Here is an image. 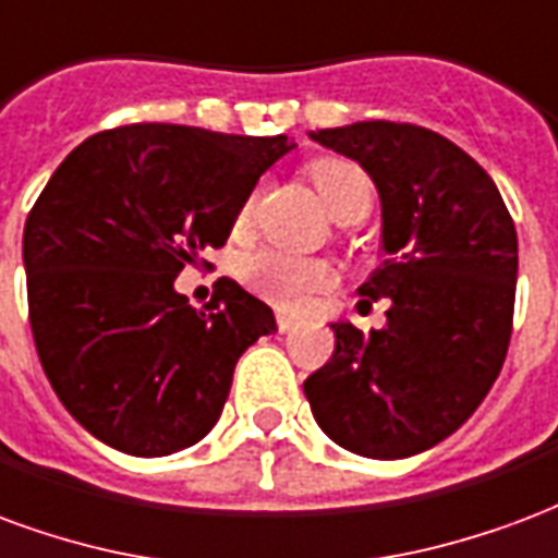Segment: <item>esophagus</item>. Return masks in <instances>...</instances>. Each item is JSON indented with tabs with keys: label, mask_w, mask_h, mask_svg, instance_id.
Segmentation results:
<instances>
[{
	"label": "esophagus",
	"mask_w": 558,
	"mask_h": 558,
	"mask_svg": "<svg viewBox=\"0 0 558 558\" xmlns=\"http://www.w3.org/2000/svg\"><path fill=\"white\" fill-rule=\"evenodd\" d=\"M300 324L294 318H288V315H279V332H296Z\"/></svg>",
	"instance_id": "34e87169"
}]
</instances>
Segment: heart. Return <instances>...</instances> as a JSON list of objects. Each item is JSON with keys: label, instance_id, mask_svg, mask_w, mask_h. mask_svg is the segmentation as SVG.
Segmentation results:
<instances>
[{"label": "heart", "instance_id": "heart-1", "mask_svg": "<svg viewBox=\"0 0 558 558\" xmlns=\"http://www.w3.org/2000/svg\"><path fill=\"white\" fill-rule=\"evenodd\" d=\"M312 184L318 193L320 205L327 207L329 217H339L344 207L372 198V186L356 166L351 162H318L312 169ZM243 274L264 296L284 308L303 306L308 294L332 284V270L320 262H306L288 252H258L243 264Z\"/></svg>", "mask_w": 558, "mask_h": 558}]
</instances>
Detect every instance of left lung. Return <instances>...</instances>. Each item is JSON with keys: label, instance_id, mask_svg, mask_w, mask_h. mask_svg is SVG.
Here are the masks:
<instances>
[{"label": "left lung", "instance_id": "obj_1", "mask_svg": "<svg viewBox=\"0 0 558 558\" xmlns=\"http://www.w3.org/2000/svg\"><path fill=\"white\" fill-rule=\"evenodd\" d=\"M308 136L377 186L386 258L356 294L389 300V312L368 336L329 324L332 360L303 392L341 449L410 458L461 428L506 363L518 231L494 178L434 130L356 121Z\"/></svg>", "mask_w": 558, "mask_h": 558}]
</instances>
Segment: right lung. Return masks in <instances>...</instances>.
Segmentation results:
<instances>
[{
  "mask_svg": "<svg viewBox=\"0 0 558 558\" xmlns=\"http://www.w3.org/2000/svg\"><path fill=\"white\" fill-rule=\"evenodd\" d=\"M291 148L288 136L128 124L52 172L23 229L28 324L59 401L100 442L162 458L217 425L243 351L276 332L274 308L231 279L193 308L174 279L229 240Z\"/></svg>",
  "mask_w": 558,
  "mask_h": 558,
  "instance_id": "right-lung-1",
  "label": "right lung"
}]
</instances>
